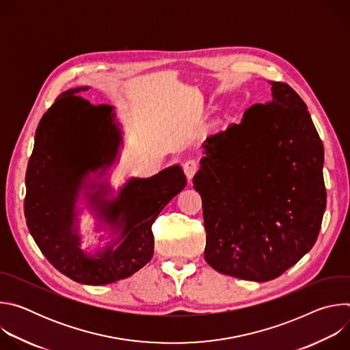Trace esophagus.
Segmentation results:
<instances>
[{
	"label": "esophagus",
	"instance_id": "obj_1",
	"mask_svg": "<svg viewBox=\"0 0 350 350\" xmlns=\"http://www.w3.org/2000/svg\"><path fill=\"white\" fill-rule=\"evenodd\" d=\"M183 167H184V173H185L187 178L191 181L193 174L198 172V162L195 159H188V161H185Z\"/></svg>",
	"mask_w": 350,
	"mask_h": 350
}]
</instances>
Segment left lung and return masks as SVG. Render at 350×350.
<instances>
[{
  "label": "left lung",
  "instance_id": "8db88e82",
  "mask_svg": "<svg viewBox=\"0 0 350 350\" xmlns=\"http://www.w3.org/2000/svg\"><path fill=\"white\" fill-rule=\"evenodd\" d=\"M270 84V103L204 141L192 180L202 198L205 260L258 282L310 251L327 205L324 148L308 107L288 84Z\"/></svg>",
  "mask_w": 350,
  "mask_h": 350
}]
</instances>
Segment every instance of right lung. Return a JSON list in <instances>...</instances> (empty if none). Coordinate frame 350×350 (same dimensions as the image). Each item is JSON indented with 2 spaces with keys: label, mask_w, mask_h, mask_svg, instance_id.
<instances>
[{
  "label": "right lung",
  "mask_w": 350,
  "mask_h": 350,
  "mask_svg": "<svg viewBox=\"0 0 350 350\" xmlns=\"http://www.w3.org/2000/svg\"><path fill=\"white\" fill-rule=\"evenodd\" d=\"M88 88L62 92L38 123L26 172L25 217L40 251L58 271L80 284L105 285L133 275L152 259V223L187 178L180 165H173L152 177L129 178L107 199L113 192L108 180L95 181L91 174L103 178L115 163L122 130L113 107H95L77 96ZM111 135L116 141L108 150ZM80 193L114 237L95 253L79 247Z\"/></svg>",
  "instance_id": "obj_1"
}]
</instances>
